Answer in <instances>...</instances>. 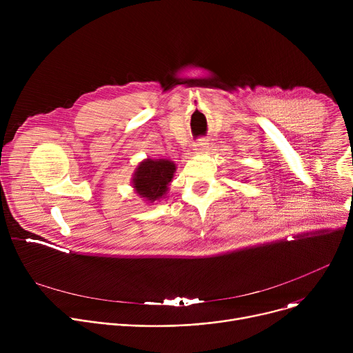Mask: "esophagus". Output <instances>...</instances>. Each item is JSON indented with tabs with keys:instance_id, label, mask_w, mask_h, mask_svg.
<instances>
[{
	"instance_id": "obj_1",
	"label": "esophagus",
	"mask_w": 353,
	"mask_h": 353,
	"mask_svg": "<svg viewBox=\"0 0 353 353\" xmlns=\"http://www.w3.org/2000/svg\"><path fill=\"white\" fill-rule=\"evenodd\" d=\"M194 146H195V150L198 154H203V152H205V150L208 149V141H207V138H198L196 139V142L194 143Z\"/></svg>"
}]
</instances>
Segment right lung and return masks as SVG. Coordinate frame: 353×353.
<instances>
[{"label":"right lung","mask_w":353,"mask_h":353,"mask_svg":"<svg viewBox=\"0 0 353 353\" xmlns=\"http://www.w3.org/2000/svg\"><path fill=\"white\" fill-rule=\"evenodd\" d=\"M174 170L176 165L168 159H146L137 168L132 179L134 188L149 203H155L166 194Z\"/></svg>","instance_id":"add662e5"}]
</instances>
